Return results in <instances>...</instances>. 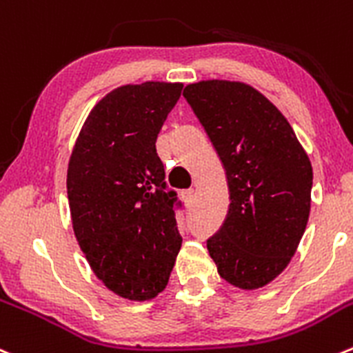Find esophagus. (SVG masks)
Instances as JSON below:
<instances>
[{"label": "esophagus", "instance_id": "34e87169", "mask_svg": "<svg viewBox=\"0 0 353 353\" xmlns=\"http://www.w3.org/2000/svg\"><path fill=\"white\" fill-rule=\"evenodd\" d=\"M194 196H196V191H194V190L183 191V198H184V201H186V203H191V201L194 200Z\"/></svg>", "mask_w": 353, "mask_h": 353}]
</instances>
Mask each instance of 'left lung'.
Segmentation results:
<instances>
[{
  "label": "left lung",
  "instance_id": "left-lung-1",
  "mask_svg": "<svg viewBox=\"0 0 353 353\" xmlns=\"http://www.w3.org/2000/svg\"><path fill=\"white\" fill-rule=\"evenodd\" d=\"M225 169L229 212L207 241L217 272L239 290L278 278L310 214L312 163L285 115L250 84L208 79L184 88Z\"/></svg>",
  "mask_w": 353,
  "mask_h": 353
}]
</instances>
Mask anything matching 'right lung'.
Here are the masks:
<instances>
[{"label":"right lung","mask_w":353,"mask_h":353,"mask_svg":"<svg viewBox=\"0 0 353 353\" xmlns=\"http://www.w3.org/2000/svg\"><path fill=\"white\" fill-rule=\"evenodd\" d=\"M183 82L146 81L105 94L82 124L67 169L72 228L91 271L115 295L152 300L181 250L157 136Z\"/></svg>","instance_id":"right-lung-1"}]
</instances>
